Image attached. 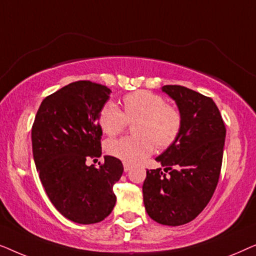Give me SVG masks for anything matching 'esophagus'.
I'll use <instances>...</instances> for the list:
<instances>
[{"mask_svg": "<svg viewBox=\"0 0 256 256\" xmlns=\"http://www.w3.org/2000/svg\"><path fill=\"white\" fill-rule=\"evenodd\" d=\"M130 164H128V163H124V170L126 171V172H127V171H129V170H130Z\"/></svg>", "mask_w": 256, "mask_h": 256, "instance_id": "esophagus-1", "label": "esophagus"}]
</instances>
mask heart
<instances>
[{
    "mask_svg": "<svg viewBox=\"0 0 256 256\" xmlns=\"http://www.w3.org/2000/svg\"><path fill=\"white\" fill-rule=\"evenodd\" d=\"M122 112L116 104L107 102L99 115L102 130L110 136L120 134L128 126H135V134L106 143L110 155L126 163H140L152 155L155 146L166 149L172 146L182 130V114L176 107L166 104L164 98L149 90H136L124 98Z\"/></svg>",
    "mask_w": 256,
    "mask_h": 256,
    "instance_id": "1",
    "label": "heart"
}]
</instances>
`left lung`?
<instances>
[{"label": "left lung", "instance_id": "left-lung-1", "mask_svg": "<svg viewBox=\"0 0 256 256\" xmlns=\"http://www.w3.org/2000/svg\"><path fill=\"white\" fill-rule=\"evenodd\" d=\"M162 92L174 100L182 114L180 136L156 157L162 169L148 170L143 202L150 218L168 226L194 220L211 200L222 170L226 128L211 98L180 85Z\"/></svg>", "mask_w": 256, "mask_h": 256}]
</instances>
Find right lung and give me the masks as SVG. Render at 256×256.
Listing matches in <instances>:
<instances>
[{
    "mask_svg": "<svg viewBox=\"0 0 256 256\" xmlns=\"http://www.w3.org/2000/svg\"><path fill=\"white\" fill-rule=\"evenodd\" d=\"M108 87L80 80L42 101L31 130L34 164L48 199L65 218L96 224L110 214L113 186L124 172L121 160L104 156L99 168L87 166L101 156L100 112Z\"/></svg>",
    "mask_w": 256,
    "mask_h": 256,
    "instance_id": "1",
    "label": "right lung"
}]
</instances>
